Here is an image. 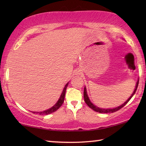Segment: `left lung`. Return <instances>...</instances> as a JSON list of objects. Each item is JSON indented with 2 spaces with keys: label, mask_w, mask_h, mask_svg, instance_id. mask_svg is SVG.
I'll return each mask as SVG.
<instances>
[{
  "label": "left lung",
  "mask_w": 146,
  "mask_h": 146,
  "mask_svg": "<svg viewBox=\"0 0 146 146\" xmlns=\"http://www.w3.org/2000/svg\"><path fill=\"white\" fill-rule=\"evenodd\" d=\"M138 82H139V80H138V81H137V84H136L135 89L134 91H133V93H132L131 96V97L129 98H128V99L126 101H125L124 103L122 104V105H120V106H118V107H117V108H113V109H104V108H100L98 107H97V106H95L93 103H91V102L90 100V98H89L86 87H84V101H85V102L86 103V104H87L89 106V107L92 109L93 110H94L96 112H98V113H114L115 111H117L118 110H120V109L123 108L125 105H126V104L131 100V98L133 96L135 95L136 91H137V88H138Z\"/></svg>",
  "instance_id": "obj_1"
}]
</instances>
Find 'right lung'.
<instances>
[{
    "label": "right lung",
    "mask_w": 146,
    "mask_h": 146,
    "mask_svg": "<svg viewBox=\"0 0 146 146\" xmlns=\"http://www.w3.org/2000/svg\"><path fill=\"white\" fill-rule=\"evenodd\" d=\"M68 86V83H67L65 86V87H64V90L62 91V93L61 95L60 98H59L58 100L57 101V102H56L55 105H54L52 108L48 109V110H47L46 111H40V112H33V113H36V114H39V115H49V114H51V113H52L53 112L56 111V110H58V109L60 107V106L62 105V104L64 102V98H65V95H66V88H67Z\"/></svg>",
    "instance_id": "add662e5"
}]
</instances>
